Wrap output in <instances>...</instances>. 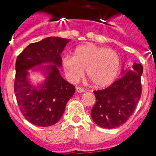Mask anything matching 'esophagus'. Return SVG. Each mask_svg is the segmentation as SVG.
I'll return each instance as SVG.
<instances>
[{"instance_id": "obj_1", "label": "esophagus", "mask_w": 156, "mask_h": 156, "mask_svg": "<svg viewBox=\"0 0 156 156\" xmlns=\"http://www.w3.org/2000/svg\"><path fill=\"white\" fill-rule=\"evenodd\" d=\"M76 91L78 93H83V92H85L86 91V89L83 87H76Z\"/></svg>"}]
</instances>
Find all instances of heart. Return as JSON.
Listing matches in <instances>:
<instances>
[{
    "label": "heart",
    "instance_id": "heart-1",
    "mask_svg": "<svg viewBox=\"0 0 156 156\" xmlns=\"http://www.w3.org/2000/svg\"><path fill=\"white\" fill-rule=\"evenodd\" d=\"M61 64L71 83H77L86 69L87 76L96 87L112 84L121 69V58L116 51L90 43L76 48L73 56H64Z\"/></svg>",
    "mask_w": 156,
    "mask_h": 156
}]
</instances>
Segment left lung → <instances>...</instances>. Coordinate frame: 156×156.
<instances>
[{
	"label": "left lung",
	"mask_w": 156,
	"mask_h": 156,
	"mask_svg": "<svg viewBox=\"0 0 156 156\" xmlns=\"http://www.w3.org/2000/svg\"><path fill=\"white\" fill-rule=\"evenodd\" d=\"M143 72V66L134 63L131 69L122 71L123 76L108 87L94 91L96 102L90 115L95 124L112 129L126 122L141 97Z\"/></svg>",
	"instance_id": "1"
}]
</instances>
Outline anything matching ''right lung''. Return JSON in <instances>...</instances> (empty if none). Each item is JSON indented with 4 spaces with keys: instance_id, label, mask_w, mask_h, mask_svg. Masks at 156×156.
Listing matches in <instances>:
<instances>
[{
    "instance_id": "obj_1",
    "label": "right lung",
    "mask_w": 156,
    "mask_h": 156,
    "mask_svg": "<svg viewBox=\"0 0 156 156\" xmlns=\"http://www.w3.org/2000/svg\"><path fill=\"white\" fill-rule=\"evenodd\" d=\"M69 41L60 37L45 38L28 45L17 57L16 99L24 117L35 126L46 127L58 122L75 92L74 86L63 79L58 69L62 66L61 53ZM44 63L50 65L40 66ZM36 66L46 74L45 82L37 87L28 79V69Z\"/></svg>"
}]
</instances>
